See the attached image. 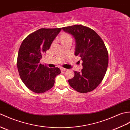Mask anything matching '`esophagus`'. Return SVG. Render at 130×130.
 Instances as JSON below:
<instances>
[{
  "label": "esophagus",
  "instance_id": "esophagus-1",
  "mask_svg": "<svg viewBox=\"0 0 130 130\" xmlns=\"http://www.w3.org/2000/svg\"><path fill=\"white\" fill-rule=\"evenodd\" d=\"M60 70H61V71H66V69H65V68H60Z\"/></svg>",
  "mask_w": 130,
  "mask_h": 130
}]
</instances>
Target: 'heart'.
<instances>
[{"mask_svg":"<svg viewBox=\"0 0 130 130\" xmlns=\"http://www.w3.org/2000/svg\"><path fill=\"white\" fill-rule=\"evenodd\" d=\"M61 40L62 43L69 41H72V38L69 34H66V33H63L61 35Z\"/></svg>","mask_w":130,"mask_h":130,"instance_id":"b5f03b06","label":"heart"}]
</instances>
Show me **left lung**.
<instances>
[{
    "instance_id": "obj_1",
    "label": "left lung",
    "mask_w": 130,
    "mask_h": 130,
    "mask_svg": "<svg viewBox=\"0 0 130 130\" xmlns=\"http://www.w3.org/2000/svg\"><path fill=\"white\" fill-rule=\"evenodd\" d=\"M62 30L75 39V55L83 61L81 72L74 71L75 75L68 80L69 85L80 93L95 89L106 74L108 55L104 42L93 30L85 26L74 25Z\"/></svg>"
}]
</instances>
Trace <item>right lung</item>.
I'll list each match as a JSON object with an SVG mask.
<instances>
[{"instance_id": "obj_1", "label": "right lung", "mask_w": 130, "mask_h": 130, "mask_svg": "<svg viewBox=\"0 0 130 130\" xmlns=\"http://www.w3.org/2000/svg\"><path fill=\"white\" fill-rule=\"evenodd\" d=\"M61 28H41L31 33L21 44L17 67L23 83L31 91L41 93L53 87L55 77L60 74L58 68H49L40 63L42 55L49 49Z\"/></svg>"}]
</instances>
